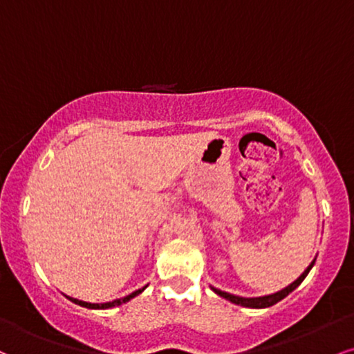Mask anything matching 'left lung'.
<instances>
[{"instance_id":"left-lung-1","label":"left lung","mask_w":354,"mask_h":354,"mask_svg":"<svg viewBox=\"0 0 354 354\" xmlns=\"http://www.w3.org/2000/svg\"><path fill=\"white\" fill-rule=\"evenodd\" d=\"M313 263H315V261H313L312 263H310L308 267H306V270L304 272V274H301V275L299 277V279L295 280V282L288 285V287H285L283 290H280V292H277V293H272V295H266V297H255V299H244V297H237V295H232V293L223 292V290H219V288H214V287H211V288H212V290H214L216 293H218L219 297H223V299L229 300V301H232V304H236V305L247 306V308H267V306H272V305H275L277 301L283 300L285 297L288 295V293L295 290V288L299 287V285H300L301 282H304V279H305L306 275H308V272L312 270Z\"/></svg>"}]
</instances>
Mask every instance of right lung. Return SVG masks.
I'll use <instances>...</instances> for the list:
<instances>
[{
	"label": "right lung",
	"instance_id": "add662e5",
	"mask_svg": "<svg viewBox=\"0 0 354 354\" xmlns=\"http://www.w3.org/2000/svg\"><path fill=\"white\" fill-rule=\"evenodd\" d=\"M143 290H145V287H143V288H140V290H136V292H133V293H130V295L123 297V299H117V300H113V301H107V304H87V301H82V300H77V299H72V297H67V299H69L71 301H74V304H77V305H80V306H85V308H95V310H105V308H112V306H118V305L125 304V301H129V300H131V299H133V297H136V295H138V293H142Z\"/></svg>",
	"mask_w": 354,
	"mask_h": 354
}]
</instances>
